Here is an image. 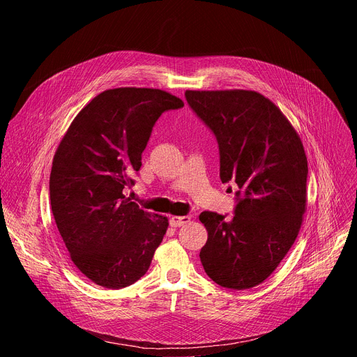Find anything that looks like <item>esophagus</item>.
<instances>
[{
    "mask_svg": "<svg viewBox=\"0 0 357 357\" xmlns=\"http://www.w3.org/2000/svg\"><path fill=\"white\" fill-rule=\"evenodd\" d=\"M189 220H190V216H189V215H186V216H172V218L169 219V225H171L172 227H181V226L189 223Z\"/></svg>",
    "mask_w": 357,
    "mask_h": 357,
    "instance_id": "34e87169",
    "label": "esophagus"
}]
</instances>
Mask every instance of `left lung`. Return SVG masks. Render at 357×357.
<instances>
[{
  "label": "left lung",
  "mask_w": 357,
  "mask_h": 357,
  "mask_svg": "<svg viewBox=\"0 0 357 357\" xmlns=\"http://www.w3.org/2000/svg\"><path fill=\"white\" fill-rule=\"evenodd\" d=\"M192 112L219 145L220 179L238 186L233 216L202 212L205 273L220 287L261 284L294 244L307 205L308 162L280 109L251 90H186Z\"/></svg>",
  "instance_id": "left-lung-1"
}]
</instances>
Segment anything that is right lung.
<instances>
[{
  "instance_id": "add662e5",
  "label": "right lung",
  "mask_w": 357,
  "mask_h": 357,
  "mask_svg": "<svg viewBox=\"0 0 357 357\" xmlns=\"http://www.w3.org/2000/svg\"><path fill=\"white\" fill-rule=\"evenodd\" d=\"M183 101L160 89L120 87L96 96L61 141L49 179L50 206L75 266L94 284L119 289L149 268L168 229L124 196L152 128Z\"/></svg>"
}]
</instances>
